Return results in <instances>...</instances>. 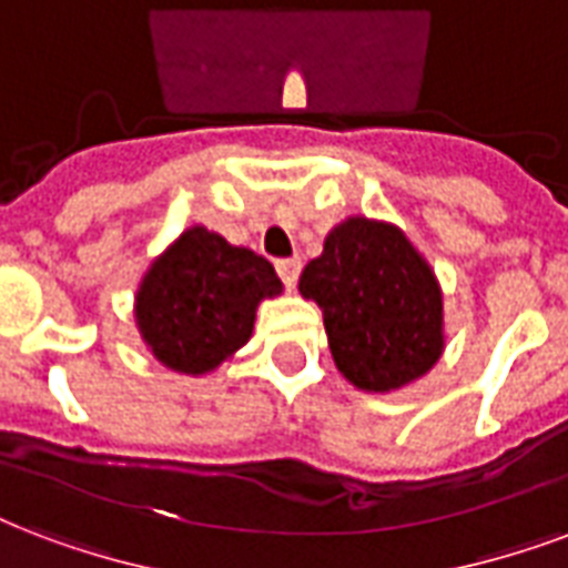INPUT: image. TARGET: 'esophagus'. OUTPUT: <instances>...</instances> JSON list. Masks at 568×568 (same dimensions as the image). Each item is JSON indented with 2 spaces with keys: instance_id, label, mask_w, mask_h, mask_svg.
I'll return each mask as SVG.
<instances>
[{
  "instance_id": "obj_1",
  "label": "esophagus",
  "mask_w": 568,
  "mask_h": 568,
  "mask_svg": "<svg viewBox=\"0 0 568 568\" xmlns=\"http://www.w3.org/2000/svg\"><path fill=\"white\" fill-rule=\"evenodd\" d=\"M276 274H280V280H283L288 288H294V285H297V276H301V262H297V258H280V262H276Z\"/></svg>"
}]
</instances>
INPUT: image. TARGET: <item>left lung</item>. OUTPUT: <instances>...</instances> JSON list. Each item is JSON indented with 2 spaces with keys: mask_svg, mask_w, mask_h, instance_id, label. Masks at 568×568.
I'll return each instance as SVG.
<instances>
[{
  "mask_svg": "<svg viewBox=\"0 0 568 568\" xmlns=\"http://www.w3.org/2000/svg\"><path fill=\"white\" fill-rule=\"evenodd\" d=\"M301 294L322 306L333 361L354 387L396 389L444 352L438 280L399 229L345 220L303 267Z\"/></svg>",
  "mask_w": 568,
  "mask_h": 568,
  "instance_id": "obj_1",
  "label": "left lung"
}]
</instances>
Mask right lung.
<instances>
[{
	"label": "right lung",
	"mask_w": 568,
	"mask_h": 568,
	"mask_svg": "<svg viewBox=\"0 0 568 568\" xmlns=\"http://www.w3.org/2000/svg\"><path fill=\"white\" fill-rule=\"evenodd\" d=\"M280 292L265 255L193 226L142 280L136 324L163 366L202 375L250 339L258 301Z\"/></svg>",
	"instance_id": "1"
}]
</instances>
